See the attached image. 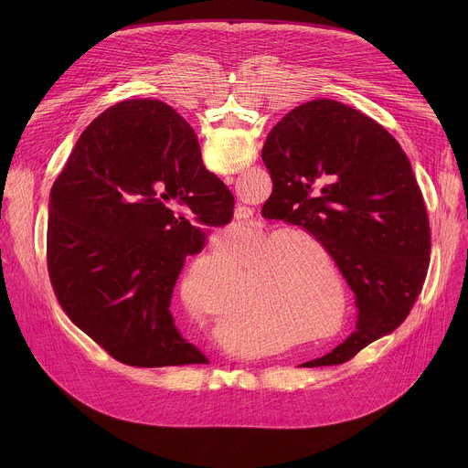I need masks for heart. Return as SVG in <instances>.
<instances>
[{
	"instance_id": "b5f03b06",
	"label": "heart",
	"mask_w": 468,
	"mask_h": 468,
	"mask_svg": "<svg viewBox=\"0 0 468 468\" xmlns=\"http://www.w3.org/2000/svg\"><path fill=\"white\" fill-rule=\"evenodd\" d=\"M316 251L331 272V255L314 237L305 233H280L266 240L248 259L244 280L248 296L239 302L231 316L240 325L271 322L278 327L298 333L300 343H313L335 333L346 316V287L339 276L314 271L302 248ZM239 266V255L231 251ZM338 302H335V296Z\"/></svg>"
}]
</instances>
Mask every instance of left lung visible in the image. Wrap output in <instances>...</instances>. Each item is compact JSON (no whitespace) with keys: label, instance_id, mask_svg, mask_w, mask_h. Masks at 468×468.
I'll use <instances>...</instances> for the list:
<instances>
[{"label":"left lung","instance_id":"8db88e82","mask_svg":"<svg viewBox=\"0 0 468 468\" xmlns=\"http://www.w3.org/2000/svg\"><path fill=\"white\" fill-rule=\"evenodd\" d=\"M261 157L272 177L261 215L316 237L357 296V329L302 367L341 365L402 324L424 287L431 233L413 166L385 127L335 100L287 112Z\"/></svg>","mask_w":468,"mask_h":468}]
</instances>
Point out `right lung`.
<instances>
[{
	"label": "right lung",
	"instance_id": "obj_1",
	"mask_svg": "<svg viewBox=\"0 0 468 468\" xmlns=\"http://www.w3.org/2000/svg\"><path fill=\"white\" fill-rule=\"evenodd\" d=\"M233 207L170 105L109 107L81 133L49 192L48 274L58 305L123 365L207 363L181 337L170 298L185 257L231 222Z\"/></svg>",
	"mask_w": 468,
	"mask_h": 468
}]
</instances>
